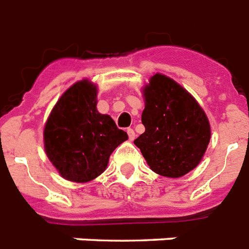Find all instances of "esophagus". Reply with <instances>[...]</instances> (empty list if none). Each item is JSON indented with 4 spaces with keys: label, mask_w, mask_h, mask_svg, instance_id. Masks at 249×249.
Here are the masks:
<instances>
[{
    "label": "esophagus",
    "mask_w": 249,
    "mask_h": 249,
    "mask_svg": "<svg viewBox=\"0 0 249 249\" xmlns=\"http://www.w3.org/2000/svg\"><path fill=\"white\" fill-rule=\"evenodd\" d=\"M127 134H128V139H130L131 141L134 140L135 136H136V135H135V131L132 130V128H127Z\"/></svg>",
    "instance_id": "34e87169"
}]
</instances>
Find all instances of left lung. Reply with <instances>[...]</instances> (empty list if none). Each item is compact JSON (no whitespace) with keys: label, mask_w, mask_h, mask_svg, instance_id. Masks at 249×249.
<instances>
[{"label":"left lung","mask_w":249,"mask_h":249,"mask_svg":"<svg viewBox=\"0 0 249 249\" xmlns=\"http://www.w3.org/2000/svg\"><path fill=\"white\" fill-rule=\"evenodd\" d=\"M144 96L145 132L135 145L154 172L181 178L198 166L210 142L206 113L188 91L158 73L144 89Z\"/></svg>","instance_id":"1"}]
</instances>
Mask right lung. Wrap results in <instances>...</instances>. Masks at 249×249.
Segmentation results:
<instances>
[{
    "label": "right lung",
    "instance_id": "1",
    "mask_svg": "<svg viewBox=\"0 0 249 249\" xmlns=\"http://www.w3.org/2000/svg\"><path fill=\"white\" fill-rule=\"evenodd\" d=\"M96 95L93 83L77 82L63 93L45 126L46 154L69 181L87 182L97 178L113 150L128 139L109 115L97 112Z\"/></svg>",
    "mask_w": 249,
    "mask_h": 249
}]
</instances>
